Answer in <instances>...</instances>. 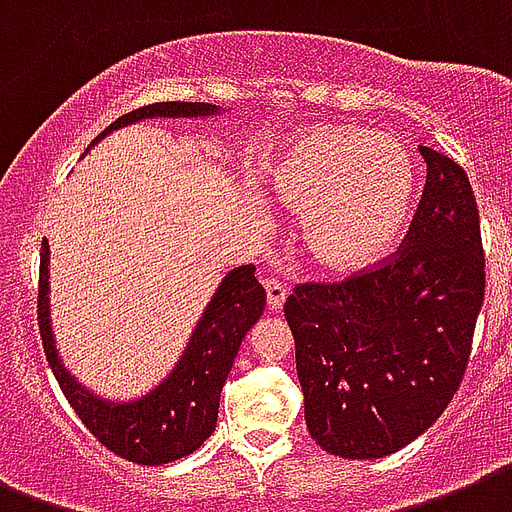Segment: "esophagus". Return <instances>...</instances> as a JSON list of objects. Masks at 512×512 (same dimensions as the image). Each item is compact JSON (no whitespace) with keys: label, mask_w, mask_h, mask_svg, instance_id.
I'll return each mask as SVG.
<instances>
[{"label":"esophagus","mask_w":512,"mask_h":512,"mask_svg":"<svg viewBox=\"0 0 512 512\" xmlns=\"http://www.w3.org/2000/svg\"><path fill=\"white\" fill-rule=\"evenodd\" d=\"M264 288H267L269 310L272 312L283 310L285 296H288V285H285L283 280H277V277H267V280H264Z\"/></svg>","instance_id":"1"}]
</instances>
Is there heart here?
Returning <instances> with one entry per match:
<instances>
[{"label":"heart","mask_w":512,"mask_h":512,"mask_svg":"<svg viewBox=\"0 0 512 512\" xmlns=\"http://www.w3.org/2000/svg\"><path fill=\"white\" fill-rule=\"evenodd\" d=\"M272 192L301 216V243L320 269L371 267L406 227L414 165L406 146L363 128H318L267 165Z\"/></svg>","instance_id":"1"}]
</instances>
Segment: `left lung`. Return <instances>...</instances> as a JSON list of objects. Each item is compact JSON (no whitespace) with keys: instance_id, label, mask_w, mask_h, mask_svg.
I'll list each match as a JSON object with an SVG mask.
<instances>
[{"instance_id":"left-lung-1","label":"left lung","mask_w":512,"mask_h":512,"mask_svg":"<svg viewBox=\"0 0 512 512\" xmlns=\"http://www.w3.org/2000/svg\"><path fill=\"white\" fill-rule=\"evenodd\" d=\"M427 181L390 261L285 301L307 430L344 459L395 454L459 390L483 304V245L467 173L419 146Z\"/></svg>"}]
</instances>
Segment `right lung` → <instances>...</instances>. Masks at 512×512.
<instances>
[{"instance_id": "add662e5", "label": "right lung", "mask_w": 512, "mask_h": 512, "mask_svg": "<svg viewBox=\"0 0 512 512\" xmlns=\"http://www.w3.org/2000/svg\"><path fill=\"white\" fill-rule=\"evenodd\" d=\"M221 114L216 104H186V101H162V104L141 106L136 112L122 114L109 128L95 138V146L112 130L154 117H211ZM87 146V152H90ZM50 245L42 240L39 253V334L45 344L47 363L61 384L63 395L77 411L82 425L104 443L117 457L136 465H168L181 457H189L211 438L219 419L221 387L227 382L237 350L245 334L261 318L267 293L256 280V267L243 264L224 275L221 285L208 301V307L197 320L184 355L178 358L165 379L154 390L136 400H106L82 387L79 379L66 371L58 347H55L53 326H50Z\"/></svg>"}]
</instances>
